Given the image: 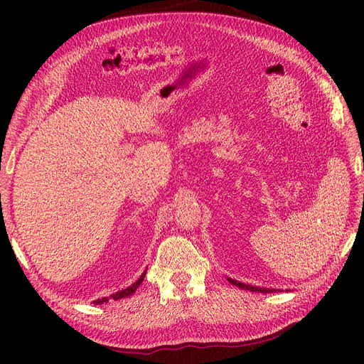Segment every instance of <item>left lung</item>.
<instances>
[{
  "label": "left lung",
  "mask_w": 364,
  "mask_h": 364,
  "mask_svg": "<svg viewBox=\"0 0 364 364\" xmlns=\"http://www.w3.org/2000/svg\"><path fill=\"white\" fill-rule=\"evenodd\" d=\"M228 281L232 284V285H237V287H240V289H245V290H250V291H259V293H274L277 290L274 289H262V287H253V285H247V284H245V282H238V281H235V279H230V278H228Z\"/></svg>",
  "instance_id": "left-lung-1"
}]
</instances>
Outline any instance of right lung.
<instances>
[{
    "instance_id": "obj_1",
    "label": "right lung",
    "mask_w": 364,
    "mask_h": 364,
    "mask_svg": "<svg viewBox=\"0 0 364 364\" xmlns=\"http://www.w3.org/2000/svg\"><path fill=\"white\" fill-rule=\"evenodd\" d=\"M144 277H146V272L144 273H142L141 274V277H139V279L136 281V282H134V284H132L130 285V287H127V289H124V290H121V291H117L115 294H112L111 296V299H114V301H118V299H123V297H127V296H130L132 293H134L138 287H139V284L142 282V279H144ZM109 299H107V297H102V299H97V301H94V304H105V302H107Z\"/></svg>"
}]
</instances>
